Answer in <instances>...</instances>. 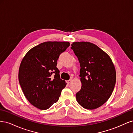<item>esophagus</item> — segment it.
<instances>
[{"label":"esophagus","instance_id":"34e87169","mask_svg":"<svg viewBox=\"0 0 133 133\" xmlns=\"http://www.w3.org/2000/svg\"><path fill=\"white\" fill-rule=\"evenodd\" d=\"M71 82H72V79H70V80H66V82L68 84H70Z\"/></svg>","mask_w":133,"mask_h":133}]
</instances>
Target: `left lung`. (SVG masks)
I'll use <instances>...</instances> for the list:
<instances>
[{
  "label": "left lung",
  "instance_id": "1",
  "mask_svg": "<svg viewBox=\"0 0 133 133\" xmlns=\"http://www.w3.org/2000/svg\"><path fill=\"white\" fill-rule=\"evenodd\" d=\"M80 63L81 89L78 103L87 109H95L110 98L115 85L116 71L109 56L95 44L88 42L71 44Z\"/></svg>",
  "mask_w": 133,
  "mask_h": 133
}]
</instances>
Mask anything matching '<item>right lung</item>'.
I'll return each instance as SVG.
<instances>
[{
	"label": "right lung",
	"mask_w": 133,
	"mask_h": 133,
	"mask_svg": "<svg viewBox=\"0 0 133 133\" xmlns=\"http://www.w3.org/2000/svg\"><path fill=\"white\" fill-rule=\"evenodd\" d=\"M69 45L68 42H44L31 48L22 60L19 84L27 100L39 109H48L57 103L66 86L57 65L60 54Z\"/></svg>",
	"instance_id": "add662e5"
}]
</instances>
